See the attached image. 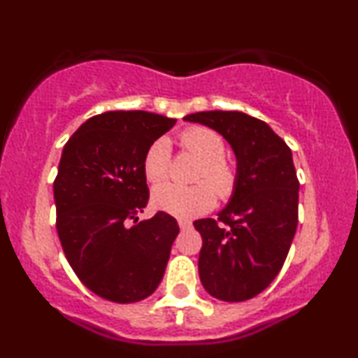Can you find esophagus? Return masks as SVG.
Segmentation results:
<instances>
[{
  "mask_svg": "<svg viewBox=\"0 0 358 358\" xmlns=\"http://www.w3.org/2000/svg\"><path fill=\"white\" fill-rule=\"evenodd\" d=\"M178 225H180V229H182V231H188V229H192V222L190 220L180 219Z\"/></svg>",
  "mask_w": 358,
  "mask_h": 358,
  "instance_id": "34e87169",
  "label": "esophagus"
}]
</instances>
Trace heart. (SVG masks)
Segmentation results:
<instances>
[{
	"instance_id": "heart-1",
	"label": "heart",
	"mask_w": 358,
	"mask_h": 358,
	"mask_svg": "<svg viewBox=\"0 0 358 358\" xmlns=\"http://www.w3.org/2000/svg\"><path fill=\"white\" fill-rule=\"evenodd\" d=\"M180 145L187 153L200 159L193 187H176L165 183L153 192V205L159 210L190 219L210 210L217 196L229 200L237 188V170L225 159V143L219 133L203 126H193L180 134ZM143 171L150 183H159L170 173V145L159 138L148 148L143 159Z\"/></svg>"
}]
</instances>
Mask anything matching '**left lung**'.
I'll return each instance as SVG.
<instances>
[{"mask_svg":"<svg viewBox=\"0 0 358 358\" xmlns=\"http://www.w3.org/2000/svg\"><path fill=\"white\" fill-rule=\"evenodd\" d=\"M229 141L237 188L219 219L193 222L202 236L200 281L210 296L245 301L264 291L285 264L298 227L299 182L289 146L261 119L239 110L185 116Z\"/></svg>","mask_w":358,"mask_h":358,"instance_id":"left-lung-1","label":"left lung"}]
</instances>
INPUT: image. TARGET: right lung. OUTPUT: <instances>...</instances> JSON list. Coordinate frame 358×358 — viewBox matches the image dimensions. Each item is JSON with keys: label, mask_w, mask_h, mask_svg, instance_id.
<instances>
[{"label": "right lung", "mask_w": 358, "mask_h": 358, "mask_svg": "<svg viewBox=\"0 0 358 358\" xmlns=\"http://www.w3.org/2000/svg\"><path fill=\"white\" fill-rule=\"evenodd\" d=\"M175 122L146 110H109L87 119L62 151L53 182L62 249L77 278L109 301H141L165 274L178 224L166 212L143 222L138 213L150 199L146 150Z\"/></svg>", "instance_id": "1"}]
</instances>
